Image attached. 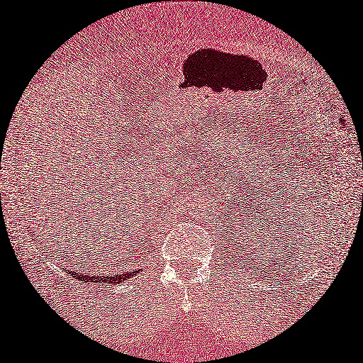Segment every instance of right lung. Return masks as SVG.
I'll use <instances>...</instances> for the list:
<instances>
[{
  "instance_id": "1",
  "label": "right lung",
  "mask_w": 363,
  "mask_h": 363,
  "mask_svg": "<svg viewBox=\"0 0 363 363\" xmlns=\"http://www.w3.org/2000/svg\"><path fill=\"white\" fill-rule=\"evenodd\" d=\"M130 276H133V272H132V274H118V276H114V277H104V281L113 284L114 281H121V279H125V277H130ZM78 279H87V281H89V279H91V281H94V277H86V276H78Z\"/></svg>"
}]
</instances>
